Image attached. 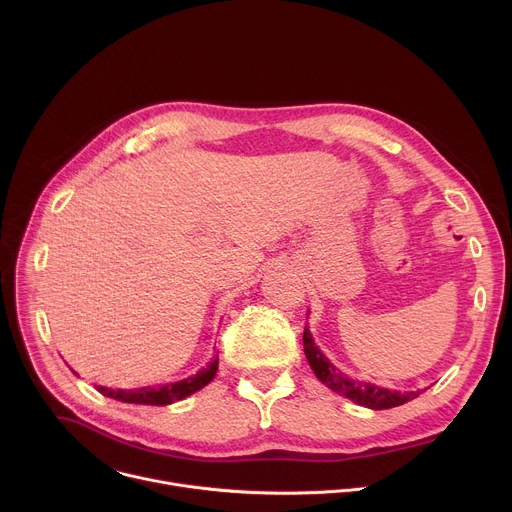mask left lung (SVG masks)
<instances>
[{
	"label": "left lung",
	"mask_w": 512,
	"mask_h": 512,
	"mask_svg": "<svg viewBox=\"0 0 512 512\" xmlns=\"http://www.w3.org/2000/svg\"><path fill=\"white\" fill-rule=\"evenodd\" d=\"M304 352L310 362V367L314 375L334 393L364 405L369 409H391L397 405H403L415 397H419V391H409V393H399V391H389L385 387H377L364 381L350 379L342 371H338L334 364L320 352V348L314 344V338L308 328H304Z\"/></svg>",
	"instance_id": "left-lung-1"
}]
</instances>
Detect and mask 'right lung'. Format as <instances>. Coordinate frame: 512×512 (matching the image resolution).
<instances>
[{
  "mask_svg": "<svg viewBox=\"0 0 512 512\" xmlns=\"http://www.w3.org/2000/svg\"><path fill=\"white\" fill-rule=\"evenodd\" d=\"M218 369V354L206 364L202 371H198L196 375L178 381V383H168V385H160V387H141V389H133V391H113L107 387H97V391L105 397L123 401V403H139V405H170L174 401H180L196 391H200L204 385H208Z\"/></svg>",
  "mask_w": 512,
  "mask_h": 512,
  "instance_id": "obj_1",
  "label": "right lung"
}]
</instances>
